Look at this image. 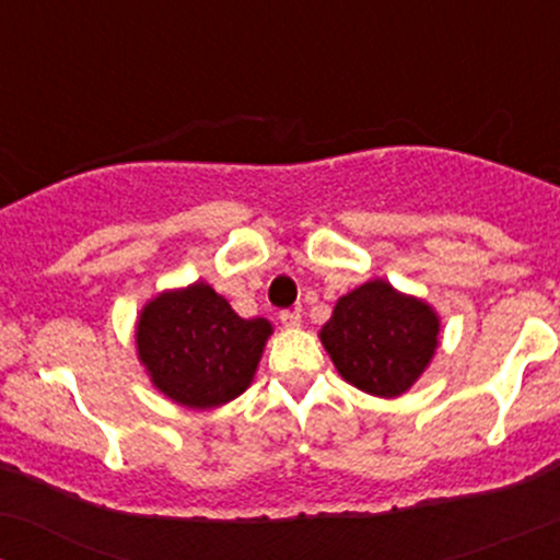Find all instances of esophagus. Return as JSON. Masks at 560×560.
<instances>
[{
  "mask_svg": "<svg viewBox=\"0 0 560 560\" xmlns=\"http://www.w3.org/2000/svg\"><path fill=\"white\" fill-rule=\"evenodd\" d=\"M279 318H281V324L289 326V329H294V326H300L302 313L300 311H281Z\"/></svg>",
  "mask_w": 560,
  "mask_h": 560,
  "instance_id": "34e87169",
  "label": "esophagus"
}]
</instances>
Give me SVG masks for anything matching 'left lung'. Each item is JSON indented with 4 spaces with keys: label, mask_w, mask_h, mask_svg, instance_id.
Listing matches in <instances>:
<instances>
[{
    "label": "left lung",
    "mask_w": 560,
    "mask_h": 560,
    "mask_svg": "<svg viewBox=\"0 0 560 560\" xmlns=\"http://www.w3.org/2000/svg\"><path fill=\"white\" fill-rule=\"evenodd\" d=\"M440 320L427 302L369 281L334 307L320 342L347 382L378 397L400 395L432 361Z\"/></svg>",
    "instance_id": "left-lung-1"
}]
</instances>
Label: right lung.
I'll return each mask as SVG.
<instances>
[{"instance_id": "right-lung-1", "label": "right lung", "mask_w": 560, "mask_h": 560, "mask_svg": "<svg viewBox=\"0 0 560 560\" xmlns=\"http://www.w3.org/2000/svg\"><path fill=\"white\" fill-rule=\"evenodd\" d=\"M271 324L242 318L202 281L160 294L137 326L141 363L171 400L186 408H215L253 382Z\"/></svg>"}]
</instances>
